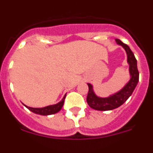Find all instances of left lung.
I'll return each instance as SVG.
<instances>
[{
    "label": "left lung",
    "instance_id": "obj_1",
    "mask_svg": "<svg viewBox=\"0 0 153 153\" xmlns=\"http://www.w3.org/2000/svg\"><path fill=\"white\" fill-rule=\"evenodd\" d=\"M117 44L123 46L126 50L127 53V61L129 64V73L131 75V79L122 90L113 96H110L107 98H100L95 95L93 91V86L88 83L89 91L86 97V101L89 106L97 110L106 111L112 110L113 109L120 106L128 100L132 95V92L136 88L139 81V71L137 69V61L132 51H131L129 46L123 44L119 39H116Z\"/></svg>",
    "mask_w": 153,
    "mask_h": 153
}]
</instances>
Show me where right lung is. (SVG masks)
Wrapping results in <instances>:
<instances>
[{
	"instance_id": "right-lung-1",
	"label": "right lung",
	"mask_w": 153,
	"mask_h": 153,
	"mask_svg": "<svg viewBox=\"0 0 153 153\" xmlns=\"http://www.w3.org/2000/svg\"><path fill=\"white\" fill-rule=\"evenodd\" d=\"M65 97H66V95L63 97V98L62 99V100L60 101V102H58V103L55 104V105L46 106V107H44V108H32V107H28V106H26L27 109H29L31 112L36 113V114L44 115V116L54 114V113H57V112H59L60 109H61L62 106H63V103H64Z\"/></svg>"
}]
</instances>
